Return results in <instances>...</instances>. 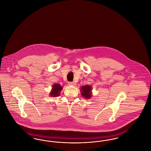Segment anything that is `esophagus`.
<instances>
[{
	"instance_id": "esophagus-1",
	"label": "esophagus",
	"mask_w": 151,
	"mask_h": 151,
	"mask_svg": "<svg viewBox=\"0 0 151 151\" xmlns=\"http://www.w3.org/2000/svg\"><path fill=\"white\" fill-rule=\"evenodd\" d=\"M68 85L69 86H75L76 85V83L74 81H70V82H68Z\"/></svg>"
}]
</instances>
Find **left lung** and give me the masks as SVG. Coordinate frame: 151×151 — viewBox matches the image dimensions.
I'll use <instances>...</instances> for the list:
<instances>
[{"mask_svg":"<svg viewBox=\"0 0 151 151\" xmlns=\"http://www.w3.org/2000/svg\"><path fill=\"white\" fill-rule=\"evenodd\" d=\"M91 87L89 86H83L81 88V95L86 99H89L91 97Z\"/></svg>","mask_w":151,"mask_h":151,"instance_id":"8db88e82","label":"left lung"}]
</instances>
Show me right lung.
Here are the masks:
<instances>
[{"instance_id": "1", "label": "right lung", "mask_w": 151, "mask_h": 151, "mask_svg": "<svg viewBox=\"0 0 151 151\" xmlns=\"http://www.w3.org/2000/svg\"><path fill=\"white\" fill-rule=\"evenodd\" d=\"M63 87L60 86L59 84H54L52 86V91L51 92L50 95L51 96H53V97H57L59 96V94L60 93V91H62Z\"/></svg>"}]
</instances>
